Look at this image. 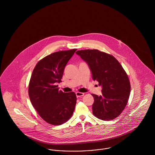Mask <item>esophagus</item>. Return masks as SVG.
<instances>
[{
	"label": "esophagus",
	"mask_w": 155,
	"mask_h": 155,
	"mask_svg": "<svg viewBox=\"0 0 155 155\" xmlns=\"http://www.w3.org/2000/svg\"><path fill=\"white\" fill-rule=\"evenodd\" d=\"M84 93H82V92H76V96L77 97H80L81 96H84Z\"/></svg>",
	"instance_id": "esophagus-1"
}]
</instances>
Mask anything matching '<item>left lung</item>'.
Listing matches in <instances>:
<instances>
[{"mask_svg":"<svg viewBox=\"0 0 155 155\" xmlns=\"http://www.w3.org/2000/svg\"><path fill=\"white\" fill-rule=\"evenodd\" d=\"M76 53L88 63L93 80L102 87V95L92 94L94 115L104 121L116 118L125 109L131 91L124 69L113 56L97 49L81 50Z\"/></svg>","mask_w":155,"mask_h":155,"instance_id":"1","label":"left lung"}]
</instances>
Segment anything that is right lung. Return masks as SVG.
Segmentation results:
<instances>
[{"label":"right lung","instance_id":"add662e5","mask_svg":"<svg viewBox=\"0 0 155 155\" xmlns=\"http://www.w3.org/2000/svg\"><path fill=\"white\" fill-rule=\"evenodd\" d=\"M77 49L53 53L40 60L30 78L28 94L38 114L48 123L61 125L73 115L77 102L74 92H63L60 82L65 66Z\"/></svg>","mask_w":155,"mask_h":155}]
</instances>
